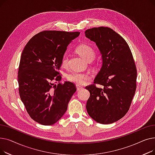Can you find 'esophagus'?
<instances>
[{
	"instance_id": "1",
	"label": "esophagus",
	"mask_w": 155,
	"mask_h": 155,
	"mask_svg": "<svg viewBox=\"0 0 155 155\" xmlns=\"http://www.w3.org/2000/svg\"><path fill=\"white\" fill-rule=\"evenodd\" d=\"M76 87H77V90L78 91H80V90H82V89L83 88V87H82V86L79 85H76Z\"/></svg>"
}]
</instances>
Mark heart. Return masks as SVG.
I'll use <instances>...</instances> for the list:
<instances>
[{
	"label": "heart",
	"instance_id": "1",
	"mask_svg": "<svg viewBox=\"0 0 155 155\" xmlns=\"http://www.w3.org/2000/svg\"><path fill=\"white\" fill-rule=\"evenodd\" d=\"M75 51L81 56L88 61H91L95 56V51L94 49L88 44L82 43L79 45L75 49ZM69 56L67 53L63 54L61 58V66L67 68L68 65ZM92 78V76L88 73H80L73 71L68 73L67 75V80L77 85H83L87 81Z\"/></svg>",
	"mask_w": 155,
	"mask_h": 155
}]
</instances>
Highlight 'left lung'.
<instances>
[{"label": "left lung", "instance_id": "1", "mask_svg": "<svg viewBox=\"0 0 155 155\" xmlns=\"http://www.w3.org/2000/svg\"><path fill=\"white\" fill-rule=\"evenodd\" d=\"M85 36L95 42L102 54V65L90 92L86 108L101 124L113 123L129 110L136 88L137 70L131 50L124 38L107 27L88 29ZM103 85L98 88L95 84Z\"/></svg>", "mask_w": 155, "mask_h": 155}]
</instances>
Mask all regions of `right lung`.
<instances>
[{
    "mask_svg": "<svg viewBox=\"0 0 155 155\" xmlns=\"http://www.w3.org/2000/svg\"><path fill=\"white\" fill-rule=\"evenodd\" d=\"M79 32L44 31L32 37L24 47L18 70L19 92L30 117L37 123L50 126L67 110L76 92L70 82L60 84L61 58ZM58 81L59 84L55 85Z\"/></svg>",
    "mask_w": 155,
    "mask_h": 155,
    "instance_id": "obj_1",
    "label": "right lung"
}]
</instances>
